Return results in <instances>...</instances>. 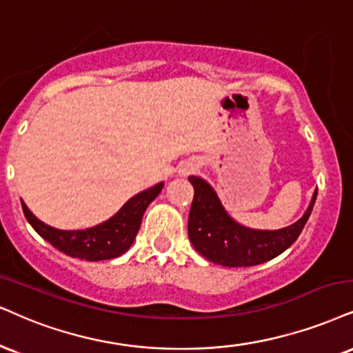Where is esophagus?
<instances>
[{
	"label": "esophagus",
	"instance_id": "34e87169",
	"mask_svg": "<svg viewBox=\"0 0 353 353\" xmlns=\"http://www.w3.org/2000/svg\"><path fill=\"white\" fill-rule=\"evenodd\" d=\"M191 170H193V168H183V170H180V173H181V175H183V176H186V175H190Z\"/></svg>",
	"mask_w": 353,
	"mask_h": 353
}]
</instances>
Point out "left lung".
I'll list each match as a JSON object with an SVG mask.
<instances>
[{"label": "left lung", "instance_id": "left-lung-1", "mask_svg": "<svg viewBox=\"0 0 353 353\" xmlns=\"http://www.w3.org/2000/svg\"><path fill=\"white\" fill-rule=\"evenodd\" d=\"M194 188L188 217V236L193 247L212 263L223 267H252L275 259L301 234L310 219L317 191L301 219L278 230L243 228L230 217L216 191L199 176H190Z\"/></svg>", "mask_w": 353, "mask_h": 353}]
</instances>
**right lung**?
Segmentation results:
<instances>
[{
    "label": "right lung",
    "instance_id": "right-lung-1",
    "mask_svg": "<svg viewBox=\"0 0 353 353\" xmlns=\"http://www.w3.org/2000/svg\"><path fill=\"white\" fill-rule=\"evenodd\" d=\"M162 188L163 183H159L136 194L111 219L90 229H55L39 221L24 203L23 211L34 230L47 242H50L57 250L63 252L73 259L98 262V260L116 259V256H121L124 252L129 250L137 236L139 228H141L143 212H145L147 206L159 196Z\"/></svg>",
    "mask_w": 353,
    "mask_h": 353
}]
</instances>
